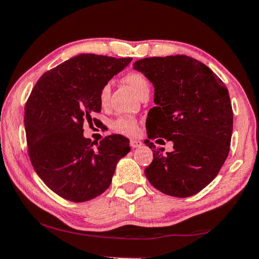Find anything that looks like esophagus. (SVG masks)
<instances>
[{"instance_id":"esophagus-1","label":"esophagus","mask_w":259,"mask_h":259,"mask_svg":"<svg viewBox=\"0 0 259 259\" xmlns=\"http://www.w3.org/2000/svg\"><path fill=\"white\" fill-rule=\"evenodd\" d=\"M130 146L133 147V149H137V147H141L142 146V142L138 141V139H131V141H130Z\"/></svg>"}]
</instances>
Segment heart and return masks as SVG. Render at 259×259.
<instances>
[{"mask_svg":"<svg viewBox=\"0 0 259 259\" xmlns=\"http://www.w3.org/2000/svg\"><path fill=\"white\" fill-rule=\"evenodd\" d=\"M124 80L128 83L131 89L136 92L138 96L145 91V90L150 89L149 79L143 75L142 72L138 71H130L124 76ZM110 98V85L109 83H106L102 85V88L99 92V101L101 106H107ZM113 129L118 134L126 135V136H133L136 135L138 131V124L136 118L131 116H121L116 118L113 122Z\"/></svg>","mask_w":259,"mask_h":259,"instance_id":"1","label":"heart"}]
</instances>
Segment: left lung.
<instances>
[{"label":"left lung","mask_w":259,"mask_h":259,"mask_svg":"<svg viewBox=\"0 0 259 259\" xmlns=\"http://www.w3.org/2000/svg\"><path fill=\"white\" fill-rule=\"evenodd\" d=\"M134 69L154 86L157 106L147 115V136L174 144L173 151L162 154L146 141L154 152L146 178L166 195H196L228 157L233 133L228 90L210 68L187 55L146 57L136 61Z\"/></svg>","instance_id":"obj_1"}]
</instances>
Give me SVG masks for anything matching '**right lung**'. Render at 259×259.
I'll return each instance as SVG.
<instances>
[{
	"mask_svg": "<svg viewBox=\"0 0 259 259\" xmlns=\"http://www.w3.org/2000/svg\"><path fill=\"white\" fill-rule=\"evenodd\" d=\"M131 57L80 54L45 72L25 105L28 155L35 173L56 195L81 203L101 195L118 160L130 151L128 138L110 135L92 143L83 124L96 123L99 92ZM96 145L97 147L94 148Z\"/></svg>",
	"mask_w": 259,
	"mask_h": 259,
	"instance_id": "obj_1",
	"label": "right lung"
}]
</instances>
